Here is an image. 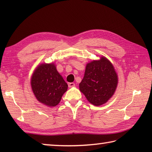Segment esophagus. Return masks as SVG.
Listing matches in <instances>:
<instances>
[{
  "instance_id": "1",
  "label": "esophagus",
  "mask_w": 152,
  "mask_h": 152,
  "mask_svg": "<svg viewBox=\"0 0 152 152\" xmlns=\"http://www.w3.org/2000/svg\"><path fill=\"white\" fill-rule=\"evenodd\" d=\"M68 86L71 88V87H74L75 86V84L73 83V82H70V83H68Z\"/></svg>"
}]
</instances>
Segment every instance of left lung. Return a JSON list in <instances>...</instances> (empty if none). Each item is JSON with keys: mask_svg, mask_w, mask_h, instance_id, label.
I'll return each instance as SVG.
<instances>
[{"mask_svg": "<svg viewBox=\"0 0 152 152\" xmlns=\"http://www.w3.org/2000/svg\"><path fill=\"white\" fill-rule=\"evenodd\" d=\"M118 77L114 67L106 58L93 60L86 64L83 79L79 84L80 91L95 106L109 101L115 93Z\"/></svg>", "mask_w": 152, "mask_h": 152, "instance_id": "8db88e82", "label": "left lung"}]
</instances>
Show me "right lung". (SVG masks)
<instances>
[{
    "mask_svg": "<svg viewBox=\"0 0 152 152\" xmlns=\"http://www.w3.org/2000/svg\"><path fill=\"white\" fill-rule=\"evenodd\" d=\"M31 85L37 101L48 107L58 104L68 89V84L53 63L38 66L31 79Z\"/></svg>",
    "mask_w": 152,
    "mask_h": 152,
    "instance_id": "add662e5",
    "label": "right lung"
}]
</instances>
